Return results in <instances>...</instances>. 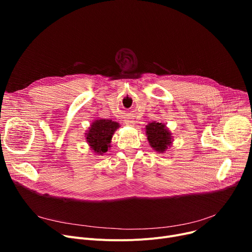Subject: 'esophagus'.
Listing matches in <instances>:
<instances>
[{
  "instance_id": "esophagus-1",
  "label": "esophagus",
  "mask_w": 252,
  "mask_h": 252,
  "mask_svg": "<svg viewBox=\"0 0 252 252\" xmlns=\"http://www.w3.org/2000/svg\"><path fill=\"white\" fill-rule=\"evenodd\" d=\"M134 123H135V122H133V121H126V124H127V125H130V126H133Z\"/></svg>"
}]
</instances>
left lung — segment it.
<instances>
[{
    "label": "left lung",
    "instance_id": "obj_1",
    "mask_svg": "<svg viewBox=\"0 0 252 252\" xmlns=\"http://www.w3.org/2000/svg\"><path fill=\"white\" fill-rule=\"evenodd\" d=\"M146 134L151 147L158 152H163L171 143L170 134L161 123H151L146 126Z\"/></svg>",
    "mask_w": 252,
    "mask_h": 252
}]
</instances>
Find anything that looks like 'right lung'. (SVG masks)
<instances>
[{
	"mask_svg": "<svg viewBox=\"0 0 252 252\" xmlns=\"http://www.w3.org/2000/svg\"><path fill=\"white\" fill-rule=\"evenodd\" d=\"M118 126L116 122H112L110 119H99L93 123L87 134V141L91 148L100 154L107 152L112 135Z\"/></svg>",
	"mask_w": 252,
	"mask_h": 252,
	"instance_id": "obj_1",
	"label": "right lung"
}]
</instances>
